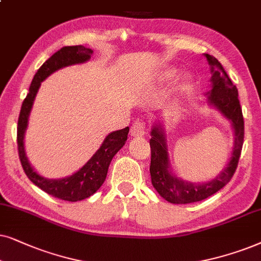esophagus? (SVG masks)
I'll list each match as a JSON object with an SVG mask.
<instances>
[{"mask_svg":"<svg viewBox=\"0 0 261 261\" xmlns=\"http://www.w3.org/2000/svg\"><path fill=\"white\" fill-rule=\"evenodd\" d=\"M130 133L133 136H143L145 134V123L142 119H137L131 126Z\"/></svg>","mask_w":261,"mask_h":261,"instance_id":"1","label":"esophagus"}]
</instances>
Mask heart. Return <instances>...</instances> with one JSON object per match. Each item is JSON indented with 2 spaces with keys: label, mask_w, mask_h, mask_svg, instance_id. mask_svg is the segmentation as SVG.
I'll use <instances>...</instances> for the list:
<instances>
[{
  "label": "heart",
  "mask_w": 261,
  "mask_h": 261,
  "mask_svg": "<svg viewBox=\"0 0 261 261\" xmlns=\"http://www.w3.org/2000/svg\"><path fill=\"white\" fill-rule=\"evenodd\" d=\"M174 74H175V71L169 70V71H167L165 75L167 76V77H171V76H173ZM190 83H191V79L187 77V79L184 80V82H182V87H185V88H186V87H189V86H190Z\"/></svg>",
  "instance_id": "obj_1"
}]
</instances>
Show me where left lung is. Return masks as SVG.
I'll use <instances>...</instances> for the list:
<instances>
[{
	"label": "left lung",
	"instance_id": "obj_1",
	"mask_svg": "<svg viewBox=\"0 0 261 261\" xmlns=\"http://www.w3.org/2000/svg\"><path fill=\"white\" fill-rule=\"evenodd\" d=\"M205 57L213 71V77H211L213 89L207 92V99L211 105L216 106L222 114L232 123L235 131L234 150H232L230 162L228 163L227 168L213 181L200 184V185L187 182L185 180L178 179L169 172L165 131L160 125H155L151 130L150 138L151 184L160 196L173 204H189L200 201L223 189L230 181L238 168L242 144H244L245 123L239 101L238 89L232 85L220 62L207 54H205ZM215 67H218L219 70L215 71Z\"/></svg>",
	"mask_w": 261,
	"mask_h": 261
}]
</instances>
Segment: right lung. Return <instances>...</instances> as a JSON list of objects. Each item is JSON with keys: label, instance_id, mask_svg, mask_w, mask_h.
Here are the masks:
<instances>
[{"label": "right lung", "instance_id": "obj_1", "mask_svg": "<svg viewBox=\"0 0 261 261\" xmlns=\"http://www.w3.org/2000/svg\"><path fill=\"white\" fill-rule=\"evenodd\" d=\"M92 54V48H87L82 45H76V46L62 47L61 50L52 55L38 69L36 75H34L32 83L30 86V92L23 100L21 111L19 114V120H17V151H19V159L23 172L34 185L50 196L62 200L77 201L86 199L93 193H95L105 181L109 166L113 156L119 151L120 148H123L127 140L128 126L110 134L105 138L99 150L93 155V158L79 172L64 179L50 180L43 178L31 167L29 160L26 158L25 148H23V135H25L31 109H32L34 98H36L40 83L58 69L88 61Z\"/></svg>", "mask_w": 261, "mask_h": 261}]
</instances>
